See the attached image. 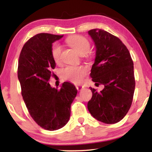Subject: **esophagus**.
Listing matches in <instances>:
<instances>
[{
	"mask_svg": "<svg viewBox=\"0 0 152 152\" xmlns=\"http://www.w3.org/2000/svg\"><path fill=\"white\" fill-rule=\"evenodd\" d=\"M84 87L82 86H76L77 90L78 91H80L83 90V89H84Z\"/></svg>",
	"mask_w": 152,
	"mask_h": 152,
	"instance_id": "1",
	"label": "esophagus"
}]
</instances>
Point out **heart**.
I'll use <instances>...</instances> for the list:
<instances>
[{
  "mask_svg": "<svg viewBox=\"0 0 152 152\" xmlns=\"http://www.w3.org/2000/svg\"><path fill=\"white\" fill-rule=\"evenodd\" d=\"M67 44L70 45L80 55H84L90 49V42L86 37L82 35H72L66 39ZM61 47L59 43H54L51 48V55L56 63H59L61 60ZM87 73L86 70L82 66H69L62 70V77L65 80L81 84L84 81Z\"/></svg>",
  "mask_w": 152,
  "mask_h": 152,
  "instance_id": "b5f03b06",
  "label": "heart"
}]
</instances>
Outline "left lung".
<instances>
[{
  "label": "left lung",
  "mask_w": 152,
  "mask_h": 152,
  "mask_svg": "<svg viewBox=\"0 0 152 152\" xmlns=\"http://www.w3.org/2000/svg\"><path fill=\"white\" fill-rule=\"evenodd\" d=\"M96 46L91 77L103 84L100 92L90 87L93 95L88 102L91 115L106 124L120 122L132 106L135 90L134 63L129 51L119 38L101 29L88 31Z\"/></svg>",
  "instance_id": "1"
}]
</instances>
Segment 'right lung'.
Segmentation results:
<instances>
[{"mask_svg":"<svg viewBox=\"0 0 152 152\" xmlns=\"http://www.w3.org/2000/svg\"><path fill=\"white\" fill-rule=\"evenodd\" d=\"M62 37L48 33L35 35L25 43L18 59V78L27 109L38 125L49 131L66 125L77 93L70 82H64L60 89L49 84L56 66L51 55L52 43Z\"/></svg>","mask_w":152,"mask_h":152,"instance_id":"right-lung-1","label":"right lung"}]
</instances>
